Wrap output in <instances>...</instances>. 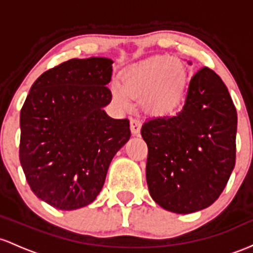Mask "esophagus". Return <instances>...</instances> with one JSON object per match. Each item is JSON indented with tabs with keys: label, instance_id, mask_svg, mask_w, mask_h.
Returning <instances> with one entry per match:
<instances>
[{
	"label": "esophagus",
	"instance_id": "34e87169",
	"mask_svg": "<svg viewBox=\"0 0 253 253\" xmlns=\"http://www.w3.org/2000/svg\"><path fill=\"white\" fill-rule=\"evenodd\" d=\"M141 126H142V123H141L140 119H131V121H130V129H131V132L134 135L140 134Z\"/></svg>",
	"mask_w": 253,
	"mask_h": 253
}]
</instances>
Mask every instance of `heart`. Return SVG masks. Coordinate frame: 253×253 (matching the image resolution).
<instances>
[{
	"mask_svg": "<svg viewBox=\"0 0 253 253\" xmlns=\"http://www.w3.org/2000/svg\"><path fill=\"white\" fill-rule=\"evenodd\" d=\"M186 69L178 59L157 56L126 70L122 86L112 84L115 101L123 109L131 106V98H143L146 111L166 115L174 111L185 92Z\"/></svg>",
	"mask_w": 253,
	"mask_h": 253,
	"instance_id": "heart-1",
	"label": "heart"
}]
</instances>
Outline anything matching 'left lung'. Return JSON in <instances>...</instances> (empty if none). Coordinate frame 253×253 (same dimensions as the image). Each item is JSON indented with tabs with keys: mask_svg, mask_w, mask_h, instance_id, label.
<instances>
[{
	"mask_svg": "<svg viewBox=\"0 0 253 253\" xmlns=\"http://www.w3.org/2000/svg\"><path fill=\"white\" fill-rule=\"evenodd\" d=\"M237 124L226 84L211 68H201L190 80L179 112L149 118L142 126L153 200L177 214L214 203L234 169Z\"/></svg>",
	"mask_w": 253,
	"mask_h": 253,
	"instance_id": "1",
	"label": "left lung"
}]
</instances>
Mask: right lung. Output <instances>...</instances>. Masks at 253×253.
Wrapping results in <instances>:
<instances>
[{
  "mask_svg": "<svg viewBox=\"0 0 253 253\" xmlns=\"http://www.w3.org/2000/svg\"><path fill=\"white\" fill-rule=\"evenodd\" d=\"M109 58H73L42 73L20 112L19 158L37 197L61 211L88 206L110 163L130 138L129 119H113Z\"/></svg>",
  "mask_w": 253,
  "mask_h": 253,
  "instance_id": "1",
  "label": "right lung"
}]
</instances>
